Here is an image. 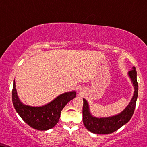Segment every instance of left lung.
I'll return each mask as SVG.
<instances>
[{
	"mask_svg": "<svg viewBox=\"0 0 147 147\" xmlns=\"http://www.w3.org/2000/svg\"><path fill=\"white\" fill-rule=\"evenodd\" d=\"M134 86V94L130 103L122 112L116 116L108 118L93 117L89 112V107L86 99L84 98L83 106V123L88 131L97 134H109L119 129L121 127L129 121L133 116L136 108V100L138 92V85L137 82V72L135 67L129 72Z\"/></svg>",
	"mask_w": 147,
	"mask_h": 147,
	"instance_id": "obj_1",
	"label": "left lung"
}]
</instances>
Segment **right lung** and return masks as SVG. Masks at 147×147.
I'll return each instance as SVG.
<instances>
[{"label":"right lung","mask_w":147,"mask_h":147,"mask_svg":"<svg viewBox=\"0 0 147 147\" xmlns=\"http://www.w3.org/2000/svg\"><path fill=\"white\" fill-rule=\"evenodd\" d=\"M15 81L12 90V102L14 108L28 125L37 130L45 131L55 126L65 105L76 96L75 92H66L42 107H31L23 105L18 99Z\"/></svg>","instance_id":"1"}]
</instances>
